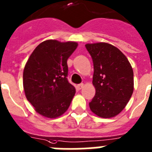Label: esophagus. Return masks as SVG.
I'll use <instances>...</instances> for the list:
<instances>
[{
  "instance_id": "1",
  "label": "esophagus",
  "mask_w": 152,
  "mask_h": 152,
  "mask_svg": "<svg viewBox=\"0 0 152 152\" xmlns=\"http://www.w3.org/2000/svg\"><path fill=\"white\" fill-rule=\"evenodd\" d=\"M84 87V84L83 83H81V84H78V85H77V88L78 90H80V89H81V88H82Z\"/></svg>"
}]
</instances>
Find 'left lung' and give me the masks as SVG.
<instances>
[{
  "label": "left lung",
  "instance_id": "obj_1",
  "mask_svg": "<svg viewBox=\"0 0 152 152\" xmlns=\"http://www.w3.org/2000/svg\"><path fill=\"white\" fill-rule=\"evenodd\" d=\"M94 65L92 83L96 95L91 110L102 118L116 116L126 106L134 91V72L125 55L106 42L86 44Z\"/></svg>",
  "mask_w": 152,
  "mask_h": 152
}]
</instances>
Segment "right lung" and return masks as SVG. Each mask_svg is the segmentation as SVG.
I'll return each instance as SVG.
<instances>
[{"mask_svg":"<svg viewBox=\"0 0 152 152\" xmlns=\"http://www.w3.org/2000/svg\"><path fill=\"white\" fill-rule=\"evenodd\" d=\"M77 42L46 40L36 47L23 72V87L28 101L38 113L56 118L64 113L75 94L67 80V61Z\"/></svg>","mask_w":152,"mask_h":152,"instance_id":"right-lung-1","label":"right lung"}]
</instances>
